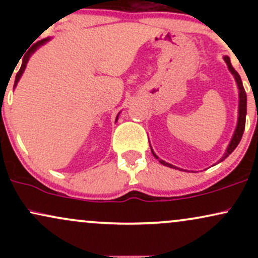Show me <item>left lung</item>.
<instances>
[{"instance_id":"1","label":"left lung","mask_w":258,"mask_h":258,"mask_svg":"<svg viewBox=\"0 0 258 258\" xmlns=\"http://www.w3.org/2000/svg\"><path fill=\"white\" fill-rule=\"evenodd\" d=\"M224 60H226L228 68H229V70H230V73L233 74L234 78H235V80H236V84H238V87H239V98H240V100H239L238 126H236V130H235V132H234V136H233L232 141H230L229 146H228V148H227V152L224 153L223 158L220 160V162L223 161V160L226 159L227 156H229V154H232L233 150L235 149L236 147H238L239 143H240L241 137H242V133H244V130H245V119H246V92H245L244 86H242L240 75H239V74L236 73V70L233 68L232 63H230V59H229V57H228V55H226V57H224ZM152 153H153V155L155 156L156 159H159L158 156H156L155 154H154L153 149H152ZM159 161L161 162L162 165H165V166L172 167V168L174 167L173 165L168 164V162H165L164 160H159ZM174 168H177V167H174Z\"/></svg>"}]
</instances>
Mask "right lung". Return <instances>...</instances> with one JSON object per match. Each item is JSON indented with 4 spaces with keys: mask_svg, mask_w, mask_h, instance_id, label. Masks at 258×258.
I'll return each mask as SVG.
<instances>
[{
    "mask_svg": "<svg viewBox=\"0 0 258 258\" xmlns=\"http://www.w3.org/2000/svg\"><path fill=\"white\" fill-rule=\"evenodd\" d=\"M48 40H49V38H43V40H41V41H37V42L32 44V47H30V49H29V51L26 52V54L24 55V58H23V63H22V67H20L19 72L17 73V76H16V82H14V86H16V85L18 84V81H19L20 76H22V74L24 73V70H25V67H26V63H28V60H29V57H30V55H31V53H34V52L36 51V49L38 48V47L41 46V44H43L44 42H47V41H48Z\"/></svg>",
    "mask_w": 258,
    "mask_h": 258,
    "instance_id": "obj_1",
    "label": "right lung"
}]
</instances>
